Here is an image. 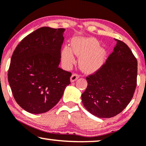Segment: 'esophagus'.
I'll list each match as a JSON object with an SVG mask.
<instances>
[{
  "label": "esophagus",
  "instance_id": "obj_1",
  "mask_svg": "<svg viewBox=\"0 0 146 146\" xmlns=\"http://www.w3.org/2000/svg\"><path fill=\"white\" fill-rule=\"evenodd\" d=\"M79 76H80V75H79V74H77V73H74V74L72 75V76L71 77V82H74V81H76L77 79L79 78Z\"/></svg>",
  "mask_w": 146,
  "mask_h": 146
}]
</instances>
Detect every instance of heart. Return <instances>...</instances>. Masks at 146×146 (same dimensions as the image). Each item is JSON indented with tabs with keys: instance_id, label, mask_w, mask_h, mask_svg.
<instances>
[{
	"instance_id": "obj_1",
	"label": "heart",
	"mask_w": 146,
	"mask_h": 146,
	"mask_svg": "<svg viewBox=\"0 0 146 146\" xmlns=\"http://www.w3.org/2000/svg\"><path fill=\"white\" fill-rule=\"evenodd\" d=\"M100 44L94 38H78L72 41L71 48L66 46L62 50V59L66 65L75 61L74 53L82 56L80 65L85 71H93L102 65L106 58V50L99 47Z\"/></svg>"
}]
</instances>
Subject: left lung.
I'll return each mask as SVG.
<instances>
[{
	"instance_id": "1",
	"label": "left lung",
	"mask_w": 146,
	"mask_h": 146,
	"mask_svg": "<svg viewBox=\"0 0 146 146\" xmlns=\"http://www.w3.org/2000/svg\"><path fill=\"white\" fill-rule=\"evenodd\" d=\"M115 40L106 63L86 77L87 87L81 95L86 110L100 118L121 113L131 102L137 86L136 58L125 42Z\"/></svg>"
}]
</instances>
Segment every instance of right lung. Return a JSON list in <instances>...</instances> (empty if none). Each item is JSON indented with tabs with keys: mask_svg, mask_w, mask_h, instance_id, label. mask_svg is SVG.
Segmentation results:
<instances>
[{
	"mask_svg": "<svg viewBox=\"0 0 146 146\" xmlns=\"http://www.w3.org/2000/svg\"><path fill=\"white\" fill-rule=\"evenodd\" d=\"M64 31L46 27L36 29L13 53L8 80L17 104L31 113L53 108L71 83V72L59 67Z\"/></svg>",
	"mask_w": 146,
	"mask_h": 146,
	"instance_id": "1",
	"label": "right lung"
}]
</instances>
